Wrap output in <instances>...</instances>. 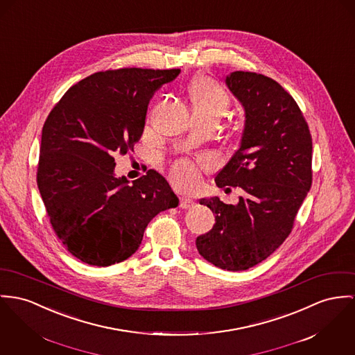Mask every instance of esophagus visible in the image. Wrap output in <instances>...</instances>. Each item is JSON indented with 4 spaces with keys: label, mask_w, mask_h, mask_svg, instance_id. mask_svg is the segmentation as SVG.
Masks as SVG:
<instances>
[{
    "label": "esophagus",
    "mask_w": 355,
    "mask_h": 355,
    "mask_svg": "<svg viewBox=\"0 0 355 355\" xmlns=\"http://www.w3.org/2000/svg\"><path fill=\"white\" fill-rule=\"evenodd\" d=\"M194 201L193 200H191V198H187V197H182L181 198V202H180V207L182 208V209H191V208H193L194 207Z\"/></svg>",
    "instance_id": "esophagus-1"
}]
</instances>
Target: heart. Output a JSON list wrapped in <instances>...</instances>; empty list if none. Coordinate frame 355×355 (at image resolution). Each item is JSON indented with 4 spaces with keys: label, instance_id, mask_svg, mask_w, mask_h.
Returning a JSON list of instances; mask_svg holds the SVG:
<instances>
[{
    "label": "heart",
    "instance_id": "1",
    "mask_svg": "<svg viewBox=\"0 0 355 355\" xmlns=\"http://www.w3.org/2000/svg\"><path fill=\"white\" fill-rule=\"evenodd\" d=\"M189 98L194 119L218 121L227 113L231 100L225 90L211 78L200 77L191 83ZM198 178V170L194 164L180 161L173 167V180L178 185L191 187Z\"/></svg>",
    "mask_w": 355,
    "mask_h": 355
}]
</instances>
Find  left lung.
Here are the masks:
<instances>
[{"label":"left lung","mask_w":355,"mask_h":355,"mask_svg":"<svg viewBox=\"0 0 355 355\" xmlns=\"http://www.w3.org/2000/svg\"><path fill=\"white\" fill-rule=\"evenodd\" d=\"M225 85L245 110L239 147L215 178L241 188L236 205L201 198L216 223L196 239L201 257L220 269L247 270L284 243L312 185V137L293 97L269 77L234 71Z\"/></svg>","instance_id":"1"}]
</instances>
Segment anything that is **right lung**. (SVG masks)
<instances>
[{
  "label": "right lung",
  "mask_w": 355,
  "mask_h": 355,
  "mask_svg": "<svg viewBox=\"0 0 355 355\" xmlns=\"http://www.w3.org/2000/svg\"><path fill=\"white\" fill-rule=\"evenodd\" d=\"M180 69H119L71 86L42 131L37 188L60 242L82 262L110 266L130 258L147 224L180 202L158 171L132 185L114 175V154L134 151L154 93Z\"/></svg>",
  "instance_id": "right-lung-1"
}]
</instances>
